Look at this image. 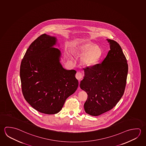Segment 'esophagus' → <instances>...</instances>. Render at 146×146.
<instances>
[{
    "label": "esophagus",
    "instance_id": "1",
    "mask_svg": "<svg viewBox=\"0 0 146 146\" xmlns=\"http://www.w3.org/2000/svg\"><path fill=\"white\" fill-rule=\"evenodd\" d=\"M75 77H76L77 79H78V80H80L82 78V75L80 72H77L76 74Z\"/></svg>",
    "mask_w": 146,
    "mask_h": 146
}]
</instances>
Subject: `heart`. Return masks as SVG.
Masks as SVG:
<instances>
[{
    "label": "heart",
    "mask_w": 146,
    "mask_h": 146,
    "mask_svg": "<svg viewBox=\"0 0 146 146\" xmlns=\"http://www.w3.org/2000/svg\"><path fill=\"white\" fill-rule=\"evenodd\" d=\"M74 49L77 54L82 55L80 61L82 64L87 67L97 64L102 57V49L90 42L75 44Z\"/></svg>",
    "instance_id": "obj_1"
}]
</instances>
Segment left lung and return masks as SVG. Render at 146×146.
Listing matches in <instances>:
<instances>
[{
    "mask_svg": "<svg viewBox=\"0 0 146 146\" xmlns=\"http://www.w3.org/2000/svg\"><path fill=\"white\" fill-rule=\"evenodd\" d=\"M110 50L102 62L84 69L80 88L88 94L85 112L98 116L111 110L123 96L128 71L127 61L116 41L107 39Z\"/></svg>",
    "mask_w": 146,
    "mask_h": 146,
    "instance_id": "8db88e82",
    "label": "left lung"
}]
</instances>
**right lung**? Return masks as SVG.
I'll list each match as a JSON object with an SVG mask.
<instances>
[{
  "instance_id": "1",
  "label": "right lung",
  "mask_w": 146,
  "mask_h": 146,
  "mask_svg": "<svg viewBox=\"0 0 146 146\" xmlns=\"http://www.w3.org/2000/svg\"><path fill=\"white\" fill-rule=\"evenodd\" d=\"M56 37L44 34L30 44L21 62V88L27 102L38 112L54 114L76 91V71L65 69Z\"/></svg>"
}]
</instances>
